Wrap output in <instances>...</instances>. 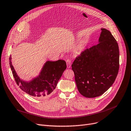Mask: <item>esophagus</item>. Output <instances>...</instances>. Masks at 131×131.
<instances>
[{
    "label": "esophagus",
    "mask_w": 131,
    "mask_h": 131,
    "mask_svg": "<svg viewBox=\"0 0 131 131\" xmlns=\"http://www.w3.org/2000/svg\"><path fill=\"white\" fill-rule=\"evenodd\" d=\"M66 62H67V68H71V60L70 59H68Z\"/></svg>",
    "instance_id": "obj_1"
}]
</instances>
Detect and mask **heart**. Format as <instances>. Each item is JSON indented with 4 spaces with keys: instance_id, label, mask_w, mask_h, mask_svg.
I'll return each instance as SVG.
<instances>
[{
    "instance_id": "b5f03b06",
    "label": "heart",
    "mask_w": 131,
    "mask_h": 131,
    "mask_svg": "<svg viewBox=\"0 0 131 131\" xmlns=\"http://www.w3.org/2000/svg\"><path fill=\"white\" fill-rule=\"evenodd\" d=\"M82 47H83V45L82 44V43H80V45H79V46H78V48L79 49H81L82 48Z\"/></svg>"
}]
</instances>
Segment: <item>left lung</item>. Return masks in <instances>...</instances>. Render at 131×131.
Masks as SVG:
<instances>
[{"label": "left lung", "instance_id": "left-lung-1", "mask_svg": "<svg viewBox=\"0 0 131 131\" xmlns=\"http://www.w3.org/2000/svg\"><path fill=\"white\" fill-rule=\"evenodd\" d=\"M101 30L97 44L86 48L72 64L77 89L86 97L103 94L113 84L119 70L117 42L109 30Z\"/></svg>", "mask_w": 131, "mask_h": 131}]
</instances>
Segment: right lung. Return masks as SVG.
I'll return each mask as SVG.
<instances>
[{"mask_svg": "<svg viewBox=\"0 0 131 131\" xmlns=\"http://www.w3.org/2000/svg\"><path fill=\"white\" fill-rule=\"evenodd\" d=\"M9 64L15 82L20 88L27 94L39 99L46 98L50 95L56 88L67 68L66 62L64 60L47 61L38 76L30 80H24L18 76L12 65L11 55Z\"/></svg>", "mask_w": 131, "mask_h": 131, "instance_id": "right-lung-1", "label": "right lung"}]
</instances>
